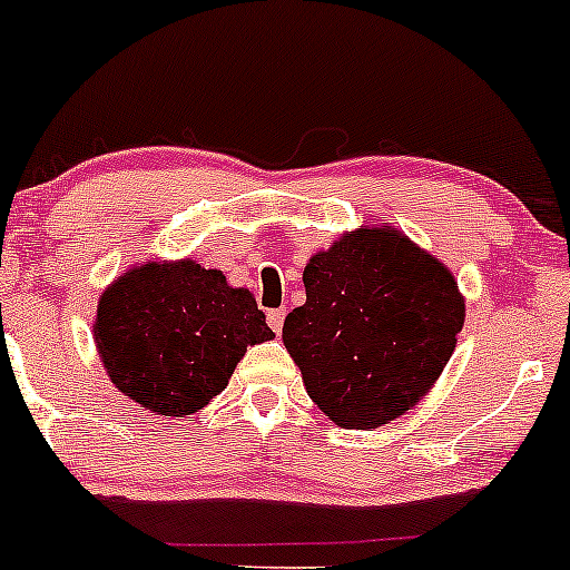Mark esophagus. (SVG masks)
<instances>
[{
	"label": "esophagus",
	"instance_id": "obj_1",
	"mask_svg": "<svg viewBox=\"0 0 570 570\" xmlns=\"http://www.w3.org/2000/svg\"><path fill=\"white\" fill-rule=\"evenodd\" d=\"M284 318H286V311L284 308L267 311V324H271L273 333L281 335V330H284Z\"/></svg>",
	"mask_w": 570,
	"mask_h": 570
}]
</instances>
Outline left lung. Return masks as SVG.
I'll list each match as a JSON object with an SVG mask.
<instances>
[{"label": "left lung", "mask_w": 570, "mask_h": 570, "mask_svg": "<svg viewBox=\"0 0 570 570\" xmlns=\"http://www.w3.org/2000/svg\"><path fill=\"white\" fill-rule=\"evenodd\" d=\"M303 284L281 337L337 428H384L433 390L465 324L441 259L395 227H356L305 262Z\"/></svg>", "instance_id": "left-lung-1"}]
</instances>
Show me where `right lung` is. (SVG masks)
<instances>
[{
	"mask_svg": "<svg viewBox=\"0 0 570 570\" xmlns=\"http://www.w3.org/2000/svg\"><path fill=\"white\" fill-rule=\"evenodd\" d=\"M91 333L116 390L159 416L197 414L227 390L248 346L275 337L252 292L189 256L118 275Z\"/></svg>",
	"mask_w": 570,
	"mask_h": 570,
	"instance_id": "add662e5",
	"label": "right lung"
}]
</instances>
